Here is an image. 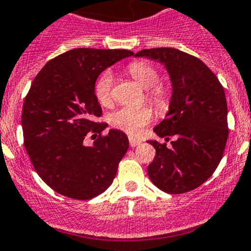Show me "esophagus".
I'll return each mask as SVG.
<instances>
[{
  "instance_id": "34e87169",
  "label": "esophagus",
  "mask_w": 251,
  "mask_h": 251,
  "mask_svg": "<svg viewBox=\"0 0 251 251\" xmlns=\"http://www.w3.org/2000/svg\"><path fill=\"white\" fill-rule=\"evenodd\" d=\"M128 142H130V146L131 147H137V146H139V144L142 143L141 141H139V139H136V138H133V137H130V138H128Z\"/></svg>"
}]
</instances>
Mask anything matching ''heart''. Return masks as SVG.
<instances>
[{"mask_svg":"<svg viewBox=\"0 0 251 251\" xmlns=\"http://www.w3.org/2000/svg\"><path fill=\"white\" fill-rule=\"evenodd\" d=\"M128 75L142 88L147 89V100L157 109H163L168 103V89L160 84V73L151 63L147 61H133L127 66ZM113 83L114 78L110 72H103L95 84V96L103 107L113 103ZM151 110L148 107H123L109 115V123L117 130L136 136L142 127L151 121Z\"/></svg>","mask_w":251,"mask_h":251,"instance_id":"b5f03b06","label":"heart"}]
</instances>
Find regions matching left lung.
<instances>
[{
  "instance_id": "1",
  "label": "left lung",
  "mask_w": 251,
  "mask_h": 251,
  "mask_svg": "<svg viewBox=\"0 0 251 251\" xmlns=\"http://www.w3.org/2000/svg\"><path fill=\"white\" fill-rule=\"evenodd\" d=\"M134 56L162 63L172 81L166 119L154 132L172 147L148 141L156 150L148 166L155 186L167 194H184L210 178L223 159L228 137L225 91L201 60L174 48L143 49Z\"/></svg>"
}]
</instances>
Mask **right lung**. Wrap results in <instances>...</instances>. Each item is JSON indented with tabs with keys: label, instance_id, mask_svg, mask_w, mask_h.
<instances>
[{
	"label": "right lung",
	"instance_id": "obj_1",
	"mask_svg": "<svg viewBox=\"0 0 251 251\" xmlns=\"http://www.w3.org/2000/svg\"><path fill=\"white\" fill-rule=\"evenodd\" d=\"M125 49L68 50L46 63L33 79L21 114L24 146L36 172L54 191L75 200H90L113 183L128 149L123 131L96 123L102 108L95 83L115 62L132 56ZM99 134L91 147L86 134Z\"/></svg>",
	"mask_w": 251,
	"mask_h": 251
}]
</instances>
